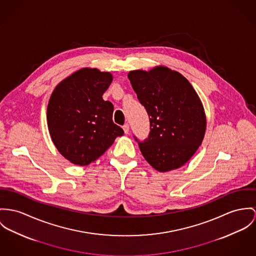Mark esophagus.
I'll use <instances>...</instances> for the list:
<instances>
[{
  "instance_id": "obj_1",
  "label": "esophagus",
  "mask_w": 256,
  "mask_h": 256,
  "mask_svg": "<svg viewBox=\"0 0 256 256\" xmlns=\"http://www.w3.org/2000/svg\"><path fill=\"white\" fill-rule=\"evenodd\" d=\"M122 128H124V134H128L130 132V126H128V124H124Z\"/></svg>"
}]
</instances>
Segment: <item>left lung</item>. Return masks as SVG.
<instances>
[{
    "instance_id": "left-lung-1",
    "label": "left lung",
    "mask_w": 256,
    "mask_h": 256,
    "mask_svg": "<svg viewBox=\"0 0 256 256\" xmlns=\"http://www.w3.org/2000/svg\"><path fill=\"white\" fill-rule=\"evenodd\" d=\"M150 120V134L140 142L145 160L158 172L179 168L202 142L206 118L198 96L184 76L164 66L128 75Z\"/></svg>"
}]
</instances>
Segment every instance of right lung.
Returning <instances> with one entry per match:
<instances>
[{"instance_id":"1","label":"right lung","mask_w":256,"mask_h":256,"mask_svg":"<svg viewBox=\"0 0 256 256\" xmlns=\"http://www.w3.org/2000/svg\"><path fill=\"white\" fill-rule=\"evenodd\" d=\"M112 80L109 72L82 68L61 80L50 96L46 110L50 138L74 164L94 162L124 134L113 122V104L102 98Z\"/></svg>"}]
</instances>
